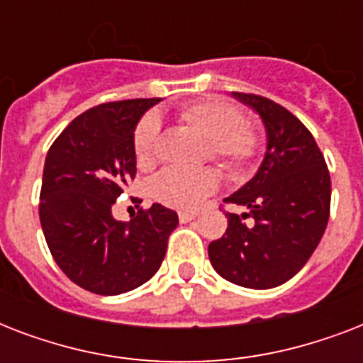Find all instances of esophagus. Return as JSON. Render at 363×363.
Listing matches in <instances>:
<instances>
[{
	"mask_svg": "<svg viewBox=\"0 0 363 363\" xmlns=\"http://www.w3.org/2000/svg\"><path fill=\"white\" fill-rule=\"evenodd\" d=\"M196 216H198L196 211H181V213H179V220H181L182 224H186V222L194 220Z\"/></svg>",
	"mask_w": 363,
	"mask_h": 363,
	"instance_id": "esophagus-1",
	"label": "esophagus"
}]
</instances>
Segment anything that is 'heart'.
<instances>
[{
  "label": "heart",
  "instance_id": "heart-1",
  "mask_svg": "<svg viewBox=\"0 0 363 363\" xmlns=\"http://www.w3.org/2000/svg\"><path fill=\"white\" fill-rule=\"evenodd\" d=\"M184 124L209 141V156L233 175H241L252 164L259 150L256 125L241 121L232 104L218 98L196 99L179 111ZM160 121L156 115H145L133 133V148L141 164H148L156 150ZM218 186V177L209 167H167L150 182V194L158 203L173 209H196Z\"/></svg>",
  "mask_w": 363,
  "mask_h": 363
}]
</instances>
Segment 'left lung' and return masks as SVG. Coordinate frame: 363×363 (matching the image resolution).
Wrapping results in <instances>:
<instances>
[{"instance_id": "8db88e82", "label": "left lung", "mask_w": 363, "mask_h": 363, "mask_svg": "<svg viewBox=\"0 0 363 363\" xmlns=\"http://www.w3.org/2000/svg\"><path fill=\"white\" fill-rule=\"evenodd\" d=\"M232 96L258 113L267 147L256 175L224 199L247 213H226L228 230L209 245V259L226 281L265 290L290 281L318 247L332 182L315 137L290 111L256 94Z\"/></svg>"}]
</instances>
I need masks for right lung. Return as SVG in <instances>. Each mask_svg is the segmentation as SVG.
<instances>
[{
    "mask_svg": "<svg viewBox=\"0 0 363 363\" xmlns=\"http://www.w3.org/2000/svg\"><path fill=\"white\" fill-rule=\"evenodd\" d=\"M160 98L125 99L84 111L52 143L43 169L39 218L54 262L88 292L116 296L160 269L175 211L154 203L130 222L113 205L135 177L133 131Z\"/></svg>",
    "mask_w": 363,
    "mask_h": 363,
    "instance_id": "right-lung-1",
    "label": "right lung"
}]
</instances>
